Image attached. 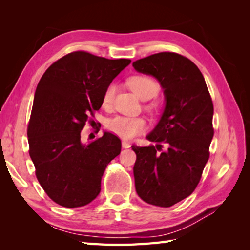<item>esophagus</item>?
I'll list each match as a JSON object with an SVG mask.
<instances>
[{"label":"esophagus","mask_w":250,"mask_h":250,"mask_svg":"<svg viewBox=\"0 0 250 250\" xmlns=\"http://www.w3.org/2000/svg\"><path fill=\"white\" fill-rule=\"evenodd\" d=\"M121 145H122V147H124V148H129L131 146L130 143L128 141H125V140L121 142Z\"/></svg>","instance_id":"obj_1"}]
</instances>
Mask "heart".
Wrapping results in <instances>:
<instances>
[{"mask_svg": "<svg viewBox=\"0 0 250 250\" xmlns=\"http://www.w3.org/2000/svg\"><path fill=\"white\" fill-rule=\"evenodd\" d=\"M126 83L131 90L139 95L143 100L150 99L158 93L159 84L155 79L147 75H133L128 78ZM116 92V86L110 83L105 89L102 97V104L104 107H109L113 104ZM107 129L113 133L125 139H133V137L142 134L146 130V120L142 117H125L116 116L107 121Z\"/></svg>", "mask_w": 250, "mask_h": 250, "instance_id": "b5f03b06", "label": "heart"}]
</instances>
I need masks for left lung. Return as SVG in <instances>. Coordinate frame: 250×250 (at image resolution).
Listing matches in <instances>:
<instances>
[{
    "label": "left lung",
    "mask_w": 250,
    "mask_h": 250,
    "mask_svg": "<svg viewBox=\"0 0 250 250\" xmlns=\"http://www.w3.org/2000/svg\"><path fill=\"white\" fill-rule=\"evenodd\" d=\"M137 72L156 77L166 94L160 121L147 135L156 146L133 145L135 189L146 203L169 207L200 183L214 136V105L194 63L176 52H159L133 62ZM162 144L168 149L161 152Z\"/></svg>",
    "instance_id": "left-lung-1"
}]
</instances>
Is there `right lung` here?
<instances>
[{"instance_id": "right-lung-1", "label": "right lung", "mask_w": 250, "mask_h": 250, "mask_svg": "<svg viewBox=\"0 0 250 250\" xmlns=\"http://www.w3.org/2000/svg\"><path fill=\"white\" fill-rule=\"evenodd\" d=\"M130 63L78 50L52 63L42 76L28 125L29 153L37 180L55 203L75 208L99 195L121 141L105 132L83 144L81 132L102 106L105 89Z\"/></svg>"}]
</instances>
